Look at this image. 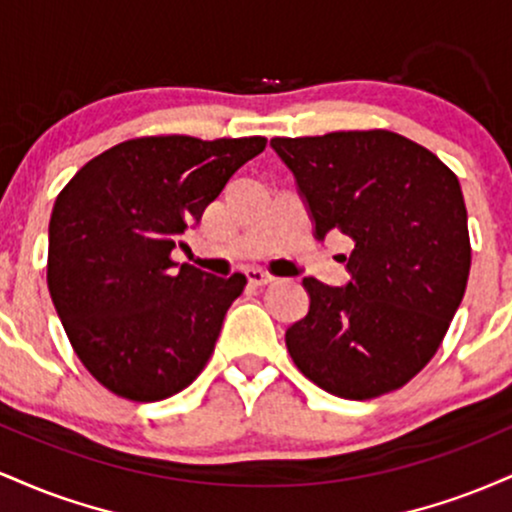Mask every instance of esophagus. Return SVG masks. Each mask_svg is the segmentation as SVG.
I'll return each mask as SVG.
<instances>
[{
  "instance_id": "1",
  "label": "esophagus",
  "mask_w": 512,
  "mask_h": 512,
  "mask_svg": "<svg viewBox=\"0 0 512 512\" xmlns=\"http://www.w3.org/2000/svg\"><path fill=\"white\" fill-rule=\"evenodd\" d=\"M245 274H248V281H250L252 286H267V284H272V281L276 279L274 274H269L267 269H260V267H250Z\"/></svg>"
}]
</instances>
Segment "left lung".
Wrapping results in <instances>:
<instances>
[{
	"label": "left lung",
	"instance_id": "left-lung-1",
	"mask_svg": "<svg viewBox=\"0 0 512 512\" xmlns=\"http://www.w3.org/2000/svg\"><path fill=\"white\" fill-rule=\"evenodd\" d=\"M296 175L317 238L354 240L351 281L305 276L310 310L286 349L317 387L373 399L407 385L436 356L472 264L460 180L426 146L390 129L274 137Z\"/></svg>",
	"mask_w": 512,
	"mask_h": 512
}]
</instances>
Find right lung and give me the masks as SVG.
Segmentation results:
<instances>
[{
	"label": "right lung",
	"mask_w": 512,
	"mask_h": 512,
	"mask_svg": "<svg viewBox=\"0 0 512 512\" xmlns=\"http://www.w3.org/2000/svg\"><path fill=\"white\" fill-rule=\"evenodd\" d=\"M267 139L156 134L86 163L50 216L48 289L84 368L117 397L158 402L214 354L245 274L211 276L170 257L190 223Z\"/></svg>",
	"instance_id": "1"
}]
</instances>
